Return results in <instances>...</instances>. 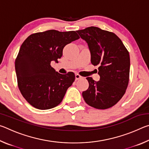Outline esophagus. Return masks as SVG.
I'll list each match as a JSON object with an SVG mask.
<instances>
[{
	"label": "esophagus",
	"mask_w": 149,
	"mask_h": 149,
	"mask_svg": "<svg viewBox=\"0 0 149 149\" xmlns=\"http://www.w3.org/2000/svg\"><path fill=\"white\" fill-rule=\"evenodd\" d=\"M81 78H82V77L80 75H79L78 74H75V80H78V79H81Z\"/></svg>",
	"instance_id": "1"
}]
</instances>
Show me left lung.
<instances>
[{
	"label": "left lung",
	"mask_w": 149,
	"mask_h": 149,
	"mask_svg": "<svg viewBox=\"0 0 149 149\" xmlns=\"http://www.w3.org/2000/svg\"><path fill=\"white\" fill-rule=\"evenodd\" d=\"M81 38L87 42L91 62L99 65L100 80L86 79L89 88L82 93L85 102L97 109H107L122 99L130 77V58L122 41L112 32L97 27L77 30Z\"/></svg>",
	"instance_id": "left-lung-1"
}]
</instances>
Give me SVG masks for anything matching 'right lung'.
Returning <instances> with one entry per match:
<instances>
[{
  "instance_id": "1",
  "label": "right lung",
  "mask_w": 149,
  "mask_h": 149,
  "mask_svg": "<svg viewBox=\"0 0 149 149\" xmlns=\"http://www.w3.org/2000/svg\"><path fill=\"white\" fill-rule=\"evenodd\" d=\"M79 39L74 31L48 30L33 33L22 43L15 61L19 89L24 99L39 110L58 105L75 80V74H60L50 65L58 63L65 45Z\"/></svg>"
}]
</instances>
